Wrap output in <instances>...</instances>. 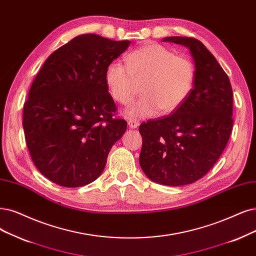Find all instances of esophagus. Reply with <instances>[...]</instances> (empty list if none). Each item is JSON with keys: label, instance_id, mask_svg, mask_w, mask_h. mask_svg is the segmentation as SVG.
Returning a JSON list of instances; mask_svg holds the SVG:
<instances>
[{"label": "esophagus", "instance_id": "34e87169", "mask_svg": "<svg viewBox=\"0 0 256 256\" xmlns=\"http://www.w3.org/2000/svg\"><path fill=\"white\" fill-rule=\"evenodd\" d=\"M128 126L130 128H137L139 126V122L136 120H128Z\"/></svg>", "mask_w": 256, "mask_h": 256}]
</instances>
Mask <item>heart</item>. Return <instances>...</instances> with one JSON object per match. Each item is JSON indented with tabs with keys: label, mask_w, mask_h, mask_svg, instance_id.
Wrapping results in <instances>:
<instances>
[{
	"label": "heart",
	"mask_w": 256,
	"mask_h": 256,
	"mask_svg": "<svg viewBox=\"0 0 256 256\" xmlns=\"http://www.w3.org/2000/svg\"><path fill=\"white\" fill-rule=\"evenodd\" d=\"M126 68L112 62L104 80L112 98L128 104L136 94V83H141L144 94L126 108L130 118H146L160 112L176 110L190 96L195 82V68L190 59L166 47L146 43L126 56Z\"/></svg>",
	"instance_id": "heart-1"
}]
</instances>
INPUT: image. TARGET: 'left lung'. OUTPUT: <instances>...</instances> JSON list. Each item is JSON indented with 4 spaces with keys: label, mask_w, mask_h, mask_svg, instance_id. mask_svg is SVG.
Returning a JSON list of instances; mask_svg holds the SVG:
<instances>
[{
    "label": "left lung",
    "mask_w": 256,
    "mask_h": 256,
    "mask_svg": "<svg viewBox=\"0 0 256 256\" xmlns=\"http://www.w3.org/2000/svg\"><path fill=\"white\" fill-rule=\"evenodd\" d=\"M162 41L188 48L195 82L172 115L141 123L139 164L150 180L178 186L200 179L222 154L233 126V92L228 76L200 40L166 36Z\"/></svg>",
    "instance_id": "1"
}]
</instances>
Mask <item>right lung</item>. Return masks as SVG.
I'll list each match as a JSON object with an SVG mask.
<instances>
[{
    "label": "right lung",
    "mask_w": 256,
    "mask_h": 256,
    "mask_svg": "<svg viewBox=\"0 0 256 256\" xmlns=\"http://www.w3.org/2000/svg\"><path fill=\"white\" fill-rule=\"evenodd\" d=\"M130 44L81 34L54 52L38 72L24 104L23 128L34 166L50 182L77 188L96 180L126 133V121L114 118L104 74Z\"/></svg>",
    "instance_id": "obj_1"
}]
</instances>
